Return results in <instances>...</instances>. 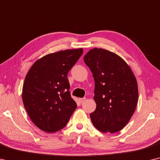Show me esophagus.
Returning <instances> with one entry per match:
<instances>
[{
  "instance_id": "34e87169",
  "label": "esophagus",
  "mask_w": 160,
  "mask_h": 160,
  "mask_svg": "<svg viewBox=\"0 0 160 160\" xmlns=\"http://www.w3.org/2000/svg\"><path fill=\"white\" fill-rule=\"evenodd\" d=\"M85 100H86V98H79V99H78V101H79V102L81 103V104H82V103L84 102Z\"/></svg>"
}]
</instances>
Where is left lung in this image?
<instances>
[{
  "instance_id": "8db88e82",
  "label": "left lung",
  "mask_w": 160,
  "mask_h": 160,
  "mask_svg": "<svg viewBox=\"0 0 160 160\" xmlns=\"http://www.w3.org/2000/svg\"><path fill=\"white\" fill-rule=\"evenodd\" d=\"M83 60L95 82L97 108L90 114L92 124L104 133L120 131L138 102V86L131 68L119 56L103 48L91 49Z\"/></svg>"
}]
</instances>
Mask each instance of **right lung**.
<instances>
[{
  "label": "right lung",
  "mask_w": 160,
  "mask_h": 160,
  "mask_svg": "<svg viewBox=\"0 0 160 160\" xmlns=\"http://www.w3.org/2000/svg\"><path fill=\"white\" fill-rule=\"evenodd\" d=\"M82 53V48L49 53L27 73L22 90L24 107L33 124L44 132L63 129L77 109L67 75Z\"/></svg>",
  "instance_id": "right-lung-1"
}]
</instances>
